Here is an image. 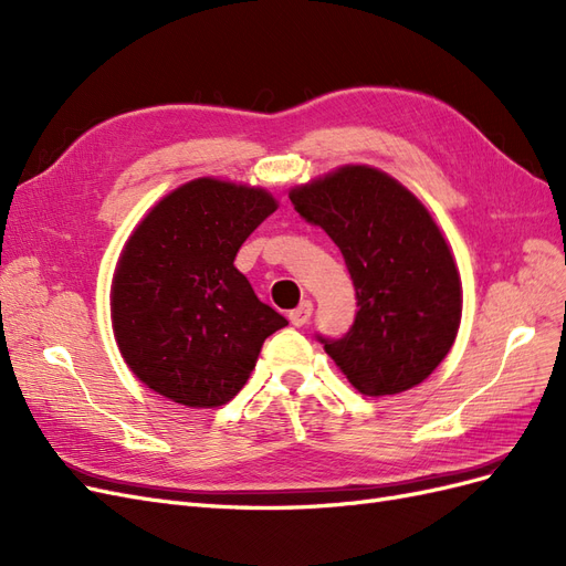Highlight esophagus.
<instances>
[{
    "mask_svg": "<svg viewBox=\"0 0 566 566\" xmlns=\"http://www.w3.org/2000/svg\"><path fill=\"white\" fill-rule=\"evenodd\" d=\"M312 312H314V304H312L310 300H304V302L297 306V310H293V312L287 314V318H290V323L295 325V328H302V325L310 323Z\"/></svg>",
    "mask_w": 566,
    "mask_h": 566,
    "instance_id": "1",
    "label": "esophagus"
}]
</instances>
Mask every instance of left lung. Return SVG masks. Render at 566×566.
Wrapping results in <instances>:
<instances>
[{
	"label": "left lung",
	"mask_w": 566,
	"mask_h": 566,
	"mask_svg": "<svg viewBox=\"0 0 566 566\" xmlns=\"http://www.w3.org/2000/svg\"><path fill=\"white\" fill-rule=\"evenodd\" d=\"M339 248L356 290L352 328L323 349L368 397L420 385L449 354L462 312L451 250L422 202L380 169L342 167L290 193Z\"/></svg>",
	"instance_id": "left-lung-1"
}]
</instances>
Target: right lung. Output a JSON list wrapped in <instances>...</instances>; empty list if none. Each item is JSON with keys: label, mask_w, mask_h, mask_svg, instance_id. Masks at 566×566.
<instances>
[{"label": "right lung", "mask_w": 566, "mask_h": 566, "mask_svg": "<svg viewBox=\"0 0 566 566\" xmlns=\"http://www.w3.org/2000/svg\"><path fill=\"white\" fill-rule=\"evenodd\" d=\"M273 212L276 200L262 188L196 179L134 231L113 279V328L127 366L153 391L188 408L227 403L264 339L285 328L233 266Z\"/></svg>", "instance_id": "obj_1"}]
</instances>
